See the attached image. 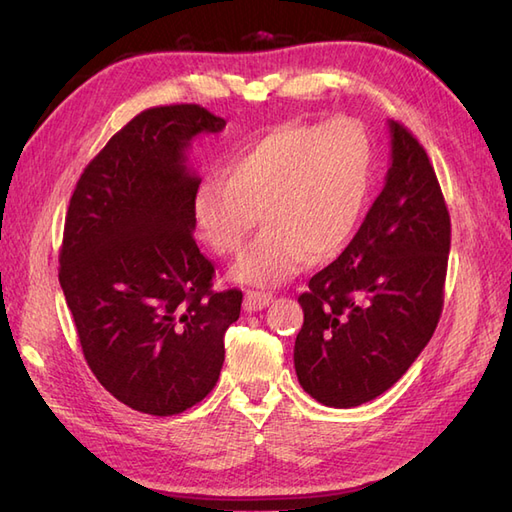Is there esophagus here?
<instances>
[{"label": "esophagus", "instance_id": "esophagus-1", "mask_svg": "<svg viewBox=\"0 0 512 512\" xmlns=\"http://www.w3.org/2000/svg\"><path fill=\"white\" fill-rule=\"evenodd\" d=\"M273 302L271 293H263V291H247L245 293V302L243 308L247 313H256V310H263Z\"/></svg>", "mask_w": 512, "mask_h": 512}]
</instances>
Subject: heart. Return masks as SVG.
Returning <instances> with one entry per match:
<instances>
[{"label": "heart", "mask_w": 512, "mask_h": 512, "mask_svg": "<svg viewBox=\"0 0 512 512\" xmlns=\"http://www.w3.org/2000/svg\"><path fill=\"white\" fill-rule=\"evenodd\" d=\"M373 149L350 119L323 126L282 123L269 130L193 197V221L219 256L239 254L256 226L263 236L234 265L232 278L276 286L308 258L334 256L350 241L369 197Z\"/></svg>", "instance_id": "obj_1"}]
</instances>
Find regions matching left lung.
Returning a JSON list of instances; mask_svg holds the SVG:
<instances>
[{
    "label": "left lung",
    "mask_w": 512,
    "mask_h": 512,
    "mask_svg": "<svg viewBox=\"0 0 512 512\" xmlns=\"http://www.w3.org/2000/svg\"><path fill=\"white\" fill-rule=\"evenodd\" d=\"M391 167L356 236L297 297L295 373L317 402L354 408L400 380L443 310L450 213L426 149L389 121Z\"/></svg>",
    "instance_id": "8db88e82"
}]
</instances>
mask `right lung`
<instances>
[{
  "label": "right lung",
  "mask_w": 512,
  "mask_h": 512,
  "mask_svg": "<svg viewBox=\"0 0 512 512\" xmlns=\"http://www.w3.org/2000/svg\"><path fill=\"white\" fill-rule=\"evenodd\" d=\"M226 121L197 104L147 108L80 176L58 280L99 384L139 413L169 417L202 402L223 367L239 289L213 291L215 267L193 239L202 178L186 149Z\"/></svg>",
  "instance_id": "obj_1"
}]
</instances>
